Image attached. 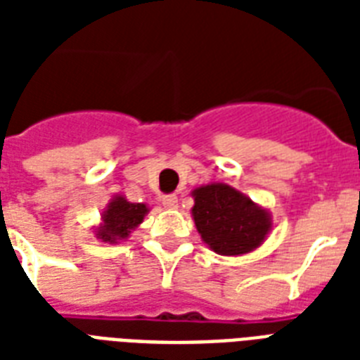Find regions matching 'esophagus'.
<instances>
[{
	"label": "esophagus",
	"instance_id": "obj_1",
	"mask_svg": "<svg viewBox=\"0 0 360 360\" xmlns=\"http://www.w3.org/2000/svg\"><path fill=\"white\" fill-rule=\"evenodd\" d=\"M162 205L166 209H177L179 202H177V196L175 194H169V196L162 198Z\"/></svg>",
	"mask_w": 360,
	"mask_h": 360
}]
</instances>
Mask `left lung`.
Masks as SVG:
<instances>
[{
    "label": "left lung",
    "mask_w": 360,
    "mask_h": 360,
    "mask_svg": "<svg viewBox=\"0 0 360 360\" xmlns=\"http://www.w3.org/2000/svg\"><path fill=\"white\" fill-rule=\"evenodd\" d=\"M192 219L203 243L220 256H240L263 245L273 219L267 209L226 183L192 191Z\"/></svg>",
    "instance_id": "1"
}]
</instances>
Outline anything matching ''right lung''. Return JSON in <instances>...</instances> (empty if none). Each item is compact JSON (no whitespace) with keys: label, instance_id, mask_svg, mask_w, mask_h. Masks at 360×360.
<instances>
[{"label":"right lung","instance_id":"obj_1","mask_svg":"<svg viewBox=\"0 0 360 360\" xmlns=\"http://www.w3.org/2000/svg\"><path fill=\"white\" fill-rule=\"evenodd\" d=\"M147 213V203H132L121 194H115L101 214V224L95 226V236L110 245L129 239L130 231L143 222Z\"/></svg>","mask_w":360,"mask_h":360}]
</instances>
